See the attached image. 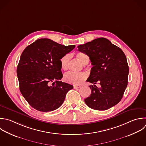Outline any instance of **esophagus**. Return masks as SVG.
Listing matches in <instances>:
<instances>
[{
    "label": "esophagus",
    "mask_w": 146,
    "mask_h": 146,
    "mask_svg": "<svg viewBox=\"0 0 146 146\" xmlns=\"http://www.w3.org/2000/svg\"><path fill=\"white\" fill-rule=\"evenodd\" d=\"M81 86H79V85H75V86H74V88H80Z\"/></svg>",
    "instance_id": "34e87169"
}]
</instances>
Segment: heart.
<instances>
[{"instance_id": "1", "label": "heart", "mask_w": 146, "mask_h": 146, "mask_svg": "<svg viewBox=\"0 0 146 146\" xmlns=\"http://www.w3.org/2000/svg\"><path fill=\"white\" fill-rule=\"evenodd\" d=\"M76 56L82 64H88L89 62V57L86 54L83 52H78L76 53ZM70 59L71 55L70 54H67L62 57L60 62L61 67L63 70H67L68 68ZM87 77V75L84 72H74L70 71L64 74V81L68 83L78 85L80 84L84 80H85Z\"/></svg>"}]
</instances>
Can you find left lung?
Here are the masks:
<instances>
[{
  "label": "left lung",
  "mask_w": 146,
  "mask_h": 146,
  "mask_svg": "<svg viewBox=\"0 0 146 146\" xmlns=\"http://www.w3.org/2000/svg\"><path fill=\"white\" fill-rule=\"evenodd\" d=\"M86 54L93 66L87 82L96 84L89 86L91 94L84 99L86 104L96 110H106L121 99L128 83L129 67L123 51L104 38H97L78 46Z\"/></svg>",
  "instance_id": "left-lung-1"
}]
</instances>
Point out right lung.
Masks as SVG:
<instances>
[{
  "label": "right lung",
  "instance_id": "1",
  "mask_svg": "<svg viewBox=\"0 0 146 146\" xmlns=\"http://www.w3.org/2000/svg\"><path fill=\"white\" fill-rule=\"evenodd\" d=\"M75 47L65 46L49 39H40L23 51L17 67L21 94L35 110L48 112L63 104L73 86L60 80L63 77L60 59Z\"/></svg>",
  "mask_w": 146,
  "mask_h": 146
}]
</instances>
